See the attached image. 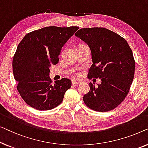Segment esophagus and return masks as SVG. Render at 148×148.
<instances>
[{"instance_id": "esophagus-1", "label": "esophagus", "mask_w": 148, "mask_h": 148, "mask_svg": "<svg viewBox=\"0 0 148 148\" xmlns=\"http://www.w3.org/2000/svg\"><path fill=\"white\" fill-rule=\"evenodd\" d=\"M80 82L79 81H76V80H73L72 81V84L73 85H78L79 84Z\"/></svg>"}]
</instances>
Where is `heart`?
<instances>
[{
    "label": "heart",
    "instance_id": "b5f03b06",
    "mask_svg": "<svg viewBox=\"0 0 148 148\" xmlns=\"http://www.w3.org/2000/svg\"><path fill=\"white\" fill-rule=\"evenodd\" d=\"M75 77H79V74L78 73H76V74H75V75H74Z\"/></svg>",
    "mask_w": 148,
    "mask_h": 148
}]
</instances>
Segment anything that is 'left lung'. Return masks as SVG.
<instances>
[{
  "mask_svg": "<svg viewBox=\"0 0 148 148\" xmlns=\"http://www.w3.org/2000/svg\"><path fill=\"white\" fill-rule=\"evenodd\" d=\"M75 36L92 52L88 78L101 79L97 87L89 84L90 92L84 96V102L98 112L112 110L125 100L133 82L135 63L132 50L124 38L106 28H82Z\"/></svg>",
  "mask_w": 148,
  "mask_h": 148,
  "instance_id": "obj_1",
  "label": "left lung"
}]
</instances>
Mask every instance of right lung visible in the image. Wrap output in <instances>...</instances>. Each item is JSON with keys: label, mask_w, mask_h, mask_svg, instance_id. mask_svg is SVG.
Here are the masks:
<instances>
[{"label": "right lung", "mask_w": 148, "mask_h": 148, "mask_svg": "<svg viewBox=\"0 0 148 148\" xmlns=\"http://www.w3.org/2000/svg\"><path fill=\"white\" fill-rule=\"evenodd\" d=\"M78 29L76 26L43 27L26 34L18 45L13 60L14 77L21 98L32 108H55L71 87L66 78L52 84L50 67L58 62L62 46Z\"/></svg>", "instance_id": "obj_1"}]
</instances>
